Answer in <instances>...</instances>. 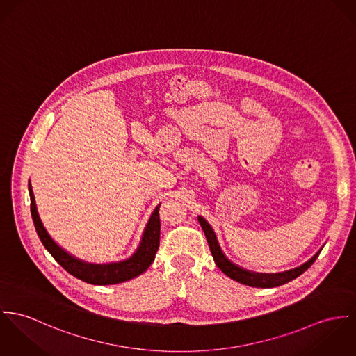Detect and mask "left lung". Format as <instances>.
<instances>
[{
    "mask_svg": "<svg viewBox=\"0 0 356 356\" xmlns=\"http://www.w3.org/2000/svg\"><path fill=\"white\" fill-rule=\"evenodd\" d=\"M197 221L204 232V236L207 238V243H209V247H210V251H211V255L214 258V262L216 265L222 270L224 275H227L228 277H231L232 280H235L240 284H244V285H250V286H257V288H273V286H280L285 282H289L292 281L293 278L300 276L302 273H305L314 262H316V257L319 255L321 251H318L316 255L307 261L306 264H303L302 266L296 268V269H292V270H288V272H284V273H276V275H264V273H255V272H250V270H245L240 266L235 265L234 262H231L222 252L220 244H218V240L216 237V234L213 231V228L210 227V224L203 218V217H197Z\"/></svg>",
    "mask_w": 356,
    "mask_h": 356,
    "instance_id": "left-lung-1",
    "label": "left lung"
}]
</instances>
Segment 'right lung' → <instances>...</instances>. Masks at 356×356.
Segmentation results:
<instances>
[{"label":"right lung","mask_w":356,"mask_h":356,"mask_svg":"<svg viewBox=\"0 0 356 356\" xmlns=\"http://www.w3.org/2000/svg\"><path fill=\"white\" fill-rule=\"evenodd\" d=\"M29 193L31 199V216L33 221L37 229V234L40 236L42 244L44 248L51 254V257L70 273L81 281H86L88 284L94 285H111V284H119L128 281L131 278L142 275L149 269V266L153 264L156 258V252L159 247V231H161V222H159V204L146 228L143 232L142 240L139 243V247L136 251L125 261L121 262H112V264H88L81 259L75 258L70 252H67L64 248H61L51 237L47 234L46 228L43 227L40 221L35 197L33 193L31 183L29 181Z\"/></svg>","instance_id":"1"}]
</instances>
